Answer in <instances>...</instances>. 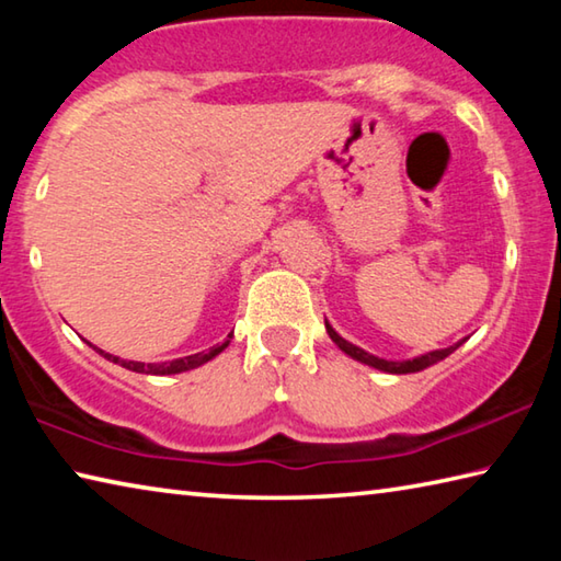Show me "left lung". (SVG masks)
<instances>
[{
	"label": "left lung",
	"instance_id": "1",
	"mask_svg": "<svg viewBox=\"0 0 561 561\" xmlns=\"http://www.w3.org/2000/svg\"><path fill=\"white\" fill-rule=\"evenodd\" d=\"M327 331H329L331 341H334V344H336L341 351H344V354H348L351 358L360 360V364L378 368V371H386V374H415V371H423V368L438 364V360H443L445 356H450L453 351L462 344V341H458V344H455V346L440 348V351H431V354L415 356V358H411V360H386V358H378V356H374V354H368V351L358 348V346H354V344H348L346 339H341V336L336 334V331L329 327V321H327Z\"/></svg>",
	"mask_w": 561,
	"mask_h": 561
}]
</instances>
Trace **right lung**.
<instances>
[{
    "label": "right lung",
    "instance_id": "obj_1",
    "mask_svg": "<svg viewBox=\"0 0 561 561\" xmlns=\"http://www.w3.org/2000/svg\"><path fill=\"white\" fill-rule=\"evenodd\" d=\"M230 339H232V334H230ZM230 339H227L225 344L213 346L210 351H201V354H193V356H185V358H173V360H168V364H140V360H126V358H118V356H113V354H106V351H101L96 346H93V348H96L103 358H108V360H113V364L128 368V371L153 374V376H170V374H183V371H190V368H197V366L207 364V360L215 358L217 354H220V351L227 348V344H230Z\"/></svg>",
    "mask_w": 561,
    "mask_h": 561
}]
</instances>
